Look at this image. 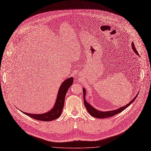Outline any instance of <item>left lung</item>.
Instances as JSON below:
<instances>
[{"instance_id":"8db88e82","label":"left lung","mask_w":151,"mask_h":151,"mask_svg":"<svg viewBox=\"0 0 151 151\" xmlns=\"http://www.w3.org/2000/svg\"><path fill=\"white\" fill-rule=\"evenodd\" d=\"M132 45V50H134V51L135 52L136 54L138 55V53L137 51V50L135 48V45L134 42H132L131 43ZM83 100H84V104L85 106L86 107V109H87L88 112L89 113V114L94 117L95 118H98V119H104V118H108L110 117H112V116L117 114L120 112H121L122 111H123V110H124L126 108L128 107L135 100V99L137 98V96L138 94H137V95L135 96V97L129 103H127L126 105L123 106V107H120V108H118L117 109H115L114 111H98L96 109H95L94 107H92L90 104H89L85 100V95H86V90L85 89V88L83 89Z\"/></svg>"}]
</instances>
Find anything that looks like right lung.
<instances>
[{
	"label": "right lung",
	"mask_w": 151,
	"mask_h": 151,
	"mask_svg": "<svg viewBox=\"0 0 151 151\" xmlns=\"http://www.w3.org/2000/svg\"><path fill=\"white\" fill-rule=\"evenodd\" d=\"M73 77H70L69 78H66L62 83L59 89V91H58L55 103L54 104L52 109H51L48 112L39 114H32L22 111L21 112L26 114L29 117L40 121L49 122L58 119L61 115L64 106L65 96L66 94L68 89L73 85Z\"/></svg>",
	"instance_id": "right-lung-1"
}]
</instances>
